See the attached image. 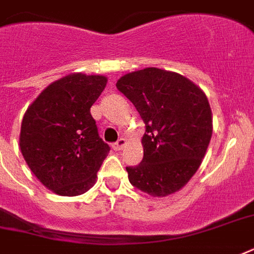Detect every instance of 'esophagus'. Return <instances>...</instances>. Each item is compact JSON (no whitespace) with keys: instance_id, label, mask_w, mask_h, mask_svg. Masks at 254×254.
I'll return each mask as SVG.
<instances>
[{"instance_id":"obj_1","label":"esophagus","mask_w":254,"mask_h":254,"mask_svg":"<svg viewBox=\"0 0 254 254\" xmlns=\"http://www.w3.org/2000/svg\"><path fill=\"white\" fill-rule=\"evenodd\" d=\"M127 145V139L125 138H120L117 142H115L113 145H112V147L115 149V150H121L124 146Z\"/></svg>"}]
</instances>
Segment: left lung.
Returning a JSON list of instances; mask_svg holds the SVG:
<instances>
[{"label": "left lung", "mask_w": 254, "mask_h": 254, "mask_svg": "<svg viewBox=\"0 0 254 254\" xmlns=\"http://www.w3.org/2000/svg\"><path fill=\"white\" fill-rule=\"evenodd\" d=\"M146 131L143 159L127 166L131 185L151 196H167L192 178L212 135V112L200 88L177 72L149 67L120 77Z\"/></svg>", "instance_id": "obj_1"}]
</instances>
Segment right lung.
Wrapping results in <instances>:
<instances>
[{"label":"right lung","instance_id":"right-lung-1","mask_svg":"<svg viewBox=\"0 0 254 254\" xmlns=\"http://www.w3.org/2000/svg\"><path fill=\"white\" fill-rule=\"evenodd\" d=\"M107 81L101 75H67L43 89L23 116L22 155L42 185L58 195L87 192L111 150L91 115Z\"/></svg>","mask_w":254,"mask_h":254}]
</instances>
